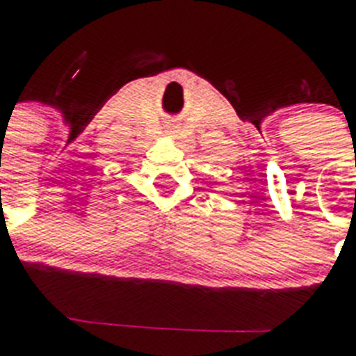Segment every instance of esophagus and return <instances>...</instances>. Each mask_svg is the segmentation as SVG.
I'll use <instances>...</instances> for the list:
<instances>
[{"instance_id": "esophagus-1", "label": "esophagus", "mask_w": 356, "mask_h": 356, "mask_svg": "<svg viewBox=\"0 0 356 356\" xmlns=\"http://www.w3.org/2000/svg\"><path fill=\"white\" fill-rule=\"evenodd\" d=\"M168 133H173V131H172V129H170V131H168Z\"/></svg>"}]
</instances>
